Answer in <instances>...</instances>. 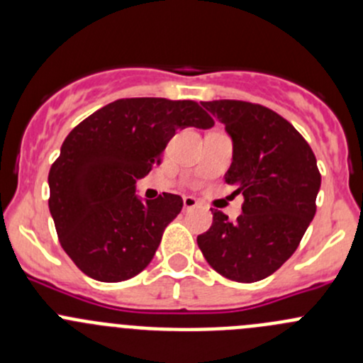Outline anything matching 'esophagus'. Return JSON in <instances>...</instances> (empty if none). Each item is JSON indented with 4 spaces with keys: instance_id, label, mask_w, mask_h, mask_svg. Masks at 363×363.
<instances>
[{
    "instance_id": "1",
    "label": "esophagus",
    "mask_w": 363,
    "mask_h": 363,
    "mask_svg": "<svg viewBox=\"0 0 363 363\" xmlns=\"http://www.w3.org/2000/svg\"><path fill=\"white\" fill-rule=\"evenodd\" d=\"M196 205H199V202H196L193 196H184L182 199V207H184V211H189V208H195Z\"/></svg>"
}]
</instances>
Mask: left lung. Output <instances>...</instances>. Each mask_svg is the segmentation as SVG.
I'll return each instance as SVG.
<instances>
[{"instance_id": "8db88e82", "label": "left lung", "mask_w": 363, "mask_h": 363, "mask_svg": "<svg viewBox=\"0 0 363 363\" xmlns=\"http://www.w3.org/2000/svg\"><path fill=\"white\" fill-rule=\"evenodd\" d=\"M233 144L225 181L242 193V214L230 221L212 211V226L196 237L208 265L237 283L276 272L298 247L316 214L321 175L302 135L284 117L237 100L202 101Z\"/></svg>"}]
</instances>
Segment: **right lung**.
I'll return each instance as SVG.
<instances>
[{
	"label": "right lung",
	"instance_id": "right-lung-1",
	"mask_svg": "<svg viewBox=\"0 0 363 363\" xmlns=\"http://www.w3.org/2000/svg\"><path fill=\"white\" fill-rule=\"evenodd\" d=\"M214 126L196 101L124 98L73 128L49 172V208L61 247L86 276L119 283L151 263L182 199L140 200L137 179L160 163L177 130Z\"/></svg>",
	"mask_w": 363,
	"mask_h": 363
}]
</instances>
